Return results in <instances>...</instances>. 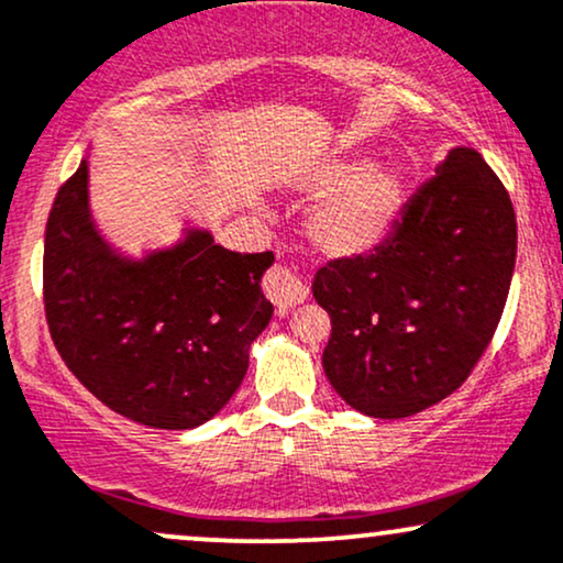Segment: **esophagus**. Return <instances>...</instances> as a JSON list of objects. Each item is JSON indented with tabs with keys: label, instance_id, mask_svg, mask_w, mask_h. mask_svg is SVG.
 <instances>
[{
	"label": "esophagus",
	"instance_id": "esophagus-1",
	"mask_svg": "<svg viewBox=\"0 0 563 563\" xmlns=\"http://www.w3.org/2000/svg\"><path fill=\"white\" fill-rule=\"evenodd\" d=\"M264 294H267V299L273 301L277 309L286 311L307 299V286H303L301 277L296 275L294 269L277 264V267L269 269L267 277H264Z\"/></svg>",
	"mask_w": 563,
	"mask_h": 563
}]
</instances>
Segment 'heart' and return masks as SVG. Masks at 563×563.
I'll return each instance as SVG.
<instances>
[{
    "label": "heart",
    "mask_w": 563,
    "mask_h": 563,
    "mask_svg": "<svg viewBox=\"0 0 563 563\" xmlns=\"http://www.w3.org/2000/svg\"><path fill=\"white\" fill-rule=\"evenodd\" d=\"M317 191L307 235L328 256L367 254L390 233L404 207L406 173L396 162H330L311 175Z\"/></svg>",
    "instance_id": "obj_1"
}]
</instances>
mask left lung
<instances>
[{"mask_svg":"<svg viewBox=\"0 0 563 563\" xmlns=\"http://www.w3.org/2000/svg\"><path fill=\"white\" fill-rule=\"evenodd\" d=\"M517 214L483 154L451 148L369 256L328 262L311 294L333 333L322 367L351 409L404 419L462 385L496 333Z\"/></svg>","mask_w":563,"mask_h":563,"instance_id":"8db88e82","label":"left lung"}]
</instances>
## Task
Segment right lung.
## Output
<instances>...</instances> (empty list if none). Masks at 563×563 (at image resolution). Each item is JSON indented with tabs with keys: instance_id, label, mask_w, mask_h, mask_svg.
Instances as JSON below:
<instances>
[{
	"instance_id": "obj_1",
	"label": "right lung",
	"mask_w": 563,
	"mask_h": 563,
	"mask_svg": "<svg viewBox=\"0 0 563 563\" xmlns=\"http://www.w3.org/2000/svg\"><path fill=\"white\" fill-rule=\"evenodd\" d=\"M273 252L239 254L191 228L141 260L99 235L88 157L57 191L44 233V309L67 369L133 422L191 430L230 401L273 320Z\"/></svg>"
}]
</instances>
